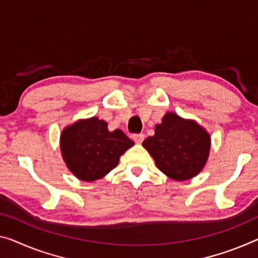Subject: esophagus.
<instances>
[{"instance_id":"esophagus-1","label":"esophagus","mask_w":258,"mask_h":258,"mask_svg":"<svg viewBox=\"0 0 258 258\" xmlns=\"http://www.w3.org/2000/svg\"><path fill=\"white\" fill-rule=\"evenodd\" d=\"M133 140L135 141V143H137V144H141V143H142L143 141H144V135H143V134L134 135Z\"/></svg>"}]
</instances>
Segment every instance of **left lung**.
Wrapping results in <instances>:
<instances>
[{"mask_svg":"<svg viewBox=\"0 0 258 258\" xmlns=\"http://www.w3.org/2000/svg\"><path fill=\"white\" fill-rule=\"evenodd\" d=\"M157 168L174 181L192 179L207 165L211 137L195 120L167 112L154 135L143 142Z\"/></svg>","mask_w":258,"mask_h":258,"instance_id":"left-lung-1","label":"left lung"}]
</instances>
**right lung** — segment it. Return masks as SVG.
<instances>
[{
  "instance_id": "add662e5",
  "label": "right lung",
  "mask_w": 258,
  "mask_h": 258,
  "mask_svg": "<svg viewBox=\"0 0 258 258\" xmlns=\"http://www.w3.org/2000/svg\"><path fill=\"white\" fill-rule=\"evenodd\" d=\"M134 144L122 130L109 132L107 122L96 116L67 125L60 136V150L67 167L77 179L86 182L106 176Z\"/></svg>"
}]
</instances>
